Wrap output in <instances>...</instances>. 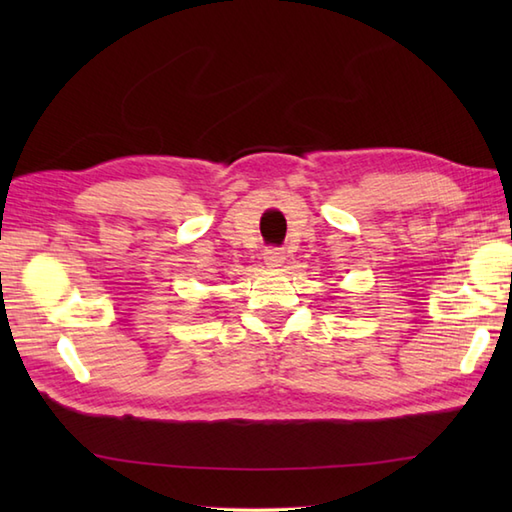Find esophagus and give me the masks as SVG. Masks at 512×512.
Masks as SVG:
<instances>
[{"label": "esophagus", "mask_w": 512, "mask_h": 512, "mask_svg": "<svg viewBox=\"0 0 512 512\" xmlns=\"http://www.w3.org/2000/svg\"><path fill=\"white\" fill-rule=\"evenodd\" d=\"M264 259H266L268 266H281V264H284V259H286L284 248H277V246L266 248L264 250Z\"/></svg>", "instance_id": "34e87169"}]
</instances>
